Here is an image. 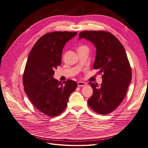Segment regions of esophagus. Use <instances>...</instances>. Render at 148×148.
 Here are the masks:
<instances>
[{
    "label": "esophagus",
    "instance_id": "obj_1",
    "mask_svg": "<svg viewBox=\"0 0 148 148\" xmlns=\"http://www.w3.org/2000/svg\"><path fill=\"white\" fill-rule=\"evenodd\" d=\"M86 85H87V84H86V83L84 82L79 81V82H77V86H86Z\"/></svg>",
    "mask_w": 148,
    "mask_h": 148
}]
</instances>
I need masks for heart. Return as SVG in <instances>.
<instances>
[{
    "label": "heart",
    "mask_w": 148,
    "mask_h": 148,
    "mask_svg": "<svg viewBox=\"0 0 148 148\" xmlns=\"http://www.w3.org/2000/svg\"><path fill=\"white\" fill-rule=\"evenodd\" d=\"M87 48V47H86V46H81V47H79V48H78V49H79V48Z\"/></svg>",
    "instance_id": "1"
}]
</instances>
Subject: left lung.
Returning <instances> with one entry per match:
<instances>
[{
	"label": "left lung",
	"instance_id": "left-lung-1",
	"mask_svg": "<svg viewBox=\"0 0 148 148\" xmlns=\"http://www.w3.org/2000/svg\"><path fill=\"white\" fill-rule=\"evenodd\" d=\"M79 36V39L84 38L94 43L97 50L93 68L103 73L100 86L89 82L93 94L88 105L99 114H108L123 101L132 81V69L125 50L108 32L84 31Z\"/></svg>",
	"mask_w": 148,
	"mask_h": 148
}]
</instances>
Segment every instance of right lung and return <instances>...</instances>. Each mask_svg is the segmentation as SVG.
<instances>
[{"mask_svg": "<svg viewBox=\"0 0 148 148\" xmlns=\"http://www.w3.org/2000/svg\"><path fill=\"white\" fill-rule=\"evenodd\" d=\"M76 32H54L45 34L34 45L29 54L23 76L24 89L33 105L43 114L54 117L67 107L69 97L77 88L76 82H59L54 70L62 62L66 43Z\"/></svg>", "mask_w": 148, "mask_h": 148, "instance_id": "1", "label": "right lung"}]
</instances>
